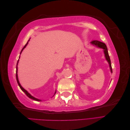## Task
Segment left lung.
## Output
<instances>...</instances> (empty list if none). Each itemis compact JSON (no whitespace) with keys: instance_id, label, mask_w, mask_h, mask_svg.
<instances>
[{"instance_id":"left-lung-1","label":"left lung","mask_w":130,"mask_h":130,"mask_svg":"<svg viewBox=\"0 0 130 130\" xmlns=\"http://www.w3.org/2000/svg\"><path fill=\"white\" fill-rule=\"evenodd\" d=\"M92 44L95 45L99 48L103 49L104 50V54H105V56L106 57V60L107 61V62H108L109 65V68H110V70H111V72L112 73V66H111V60H110V57L108 55V50H107V48L106 46V45L104 43H103L101 42H100L99 41H93L91 42H90Z\"/></svg>"}]
</instances>
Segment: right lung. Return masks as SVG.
<instances>
[{
    "label": "right lung",
    "mask_w": 130,
    "mask_h": 130,
    "mask_svg": "<svg viewBox=\"0 0 130 130\" xmlns=\"http://www.w3.org/2000/svg\"><path fill=\"white\" fill-rule=\"evenodd\" d=\"M29 40L28 41H27V42L26 43V44L24 45V47H23V48L22 49V51H21V53L22 52V51L23 50V49H24L25 48L26 46L27 45V44H28V42L29 41ZM18 62H17V66H16V73H15V74H16V79H17V83H18V85H19V87L21 88V89H22V91L24 92L25 93L26 95L27 96H28L29 98H30V99H33V100H36V101H41V100L38 99H37V98L32 96V95H31V94H30V93H29L28 92H27V91H26V90L25 89H24V88H23L22 87V86L21 85L20 83H19V80H18V74H17V70H18V67H17V65H18ZM55 93H56V92H55Z\"/></svg>",
    "instance_id": "right-lung-1"
}]
</instances>
